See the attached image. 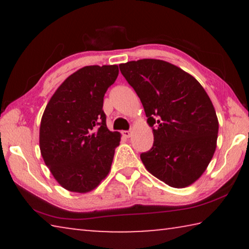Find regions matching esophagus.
I'll return each mask as SVG.
<instances>
[{
  "label": "esophagus",
  "instance_id": "esophagus-1",
  "mask_svg": "<svg viewBox=\"0 0 249 249\" xmlns=\"http://www.w3.org/2000/svg\"><path fill=\"white\" fill-rule=\"evenodd\" d=\"M122 134H123V136L126 138H129L130 136H132V132H130V130H124Z\"/></svg>",
  "mask_w": 249,
  "mask_h": 249
}]
</instances>
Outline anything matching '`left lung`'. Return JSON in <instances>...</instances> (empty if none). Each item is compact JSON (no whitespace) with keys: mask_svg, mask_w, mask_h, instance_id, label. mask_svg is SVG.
<instances>
[{"mask_svg":"<svg viewBox=\"0 0 249 249\" xmlns=\"http://www.w3.org/2000/svg\"><path fill=\"white\" fill-rule=\"evenodd\" d=\"M144 107L154 144L141 159L146 169L174 188L192 184L216 148L218 121L203 87L175 65L141 59L120 65Z\"/></svg>","mask_w":249,"mask_h":249,"instance_id":"1","label":"left lung"}]
</instances>
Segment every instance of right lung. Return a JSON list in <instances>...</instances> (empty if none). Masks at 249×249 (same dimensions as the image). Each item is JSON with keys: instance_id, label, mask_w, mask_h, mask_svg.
I'll return each mask as SVG.
<instances>
[{"instance_id": "right-lung-1", "label": "right lung", "mask_w": 249, "mask_h": 249, "mask_svg": "<svg viewBox=\"0 0 249 249\" xmlns=\"http://www.w3.org/2000/svg\"><path fill=\"white\" fill-rule=\"evenodd\" d=\"M117 75L116 65L83 67L65 80L45 108L40 153L67 190H93L111 169L121 134L107 128L103 100Z\"/></svg>"}]
</instances>
